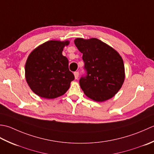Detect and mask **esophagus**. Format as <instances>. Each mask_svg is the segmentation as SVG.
Segmentation results:
<instances>
[{
    "label": "esophagus",
    "mask_w": 154,
    "mask_h": 154,
    "mask_svg": "<svg viewBox=\"0 0 154 154\" xmlns=\"http://www.w3.org/2000/svg\"><path fill=\"white\" fill-rule=\"evenodd\" d=\"M74 74L75 79H78V76H79V72H75L74 73Z\"/></svg>",
    "instance_id": "esophagus-1"
}]
</instances>
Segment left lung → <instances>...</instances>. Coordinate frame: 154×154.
Returning <instances> with one entry per match:
<instances>
[{"label": "left lung", "mask_w": 154, "mask_h": 154, "mask_svg": "<svg viewBox=\"0 0 154 154\" xmlns=\"http://www.w3.org/2000/svg\"><path fill=\"white\" fill-rule=\"evenodd\" d=\"M74 44L83 54L85 76L80 85L86 96L96 102L110 99L121 88L125 78L124 62L111 46L95 38L75 39Z\"/></svg>", "instance_id": "1"}]
</instances>
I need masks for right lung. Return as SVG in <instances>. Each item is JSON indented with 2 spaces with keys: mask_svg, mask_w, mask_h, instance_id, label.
<instances>
[{
  "mask_svg": "<svg viewBox=\"0 0 154 154\" xmlns=\"http://www.w3.org/2000/svg\"><path fill=\"white\" fill-rule=\"evenodd\" d=\"M69 41L49 40L30 53L25 64V77L30 89L41 98L53 99L67 92L74 79L68 60L62 55Z\"/></svg>",
  "mask_w": 154,
  "mask_h": 154,
  "instance_id": "1",
  "label": "right lung"
}]
</instances>
